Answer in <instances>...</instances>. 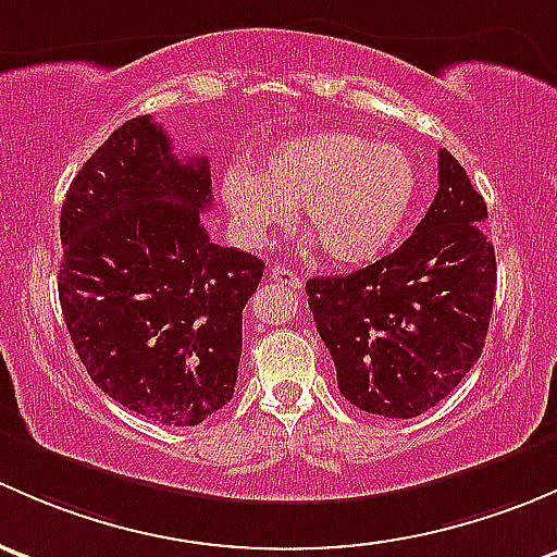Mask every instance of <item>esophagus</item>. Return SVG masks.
I'll return each instance as SVG.
<instances>
[{
  "mask_svg": "<svg viewBox=\"0 0 557 557\" xmlns=\"http://www.w3.org/2000/svg\"><path fill=\"white\" fill-rule=\"evenodd\" d=\"M271 281L278 286H292V289H300L302 278L292 271L289 265H273L271 268Z\"/></svg>",
  "mask_w": 557,
  "mask_h": 557,
  "instance_id": "34e87169",
  "label": "esophagus"
}]
</instances>
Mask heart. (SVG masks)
I'll list each match as a JSON object with an SVG mask.
<instances>
[{"label": "heart", "instance_id": "b5f03b06", "mask_svg": "<svg viewBox=\"0 0 557 557\" xmlns=\"http://www.w3.org/2000/svg\"><path fill=\"white\" fill-rule=\"evenodd\" d=\"M220 195L246 238H268L292 220V206H302V225L330 260L364 265L405 231L418 200V165L399 145L313 131L271 147L260 171L227 169Z\"/></svg>", "mask_w": 557, "mask_h": 557}]
</instances>
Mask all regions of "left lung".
<instances>
[{
  "mask_svg": "<svg viewBox=\"0 0 557 557\" xmlns=\"http://www.w3.org/2000/svg\"><path fill=\"white\" fill-rule=\"evenodd\" d=\"M440 190L416 233L372 265L306 284L337 388L359 410L416 418L480 359L496 297L488 206L440 150Z\"/></svg>",
  "mask_w": 557,
  "mask_h": 557,
  "instance_id": "left-lung-1",
  "label": "left lung"
}]
</instances>
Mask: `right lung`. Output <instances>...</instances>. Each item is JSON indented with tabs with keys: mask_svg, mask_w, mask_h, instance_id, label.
I'll return each instance as SVG.
<instances>
[{
	"mask_svg": "<svg viewBox=\"0 0 557 557\" xmlns=\"http://www.w3.org/2000/svg\"><path fill=\"white\" fill-rule=\"evenodd\" d=\"M209 158H176L150 117L88 158L61 206L59 297L90 381L125 410L198 426L233 399L244 306L265 262L211 244Z\"/></svg>",
	"mask_w": 557,
	"mask_h": 557,
	"instance_id": "1",
	"label": "right lung"
}]
</instances>
